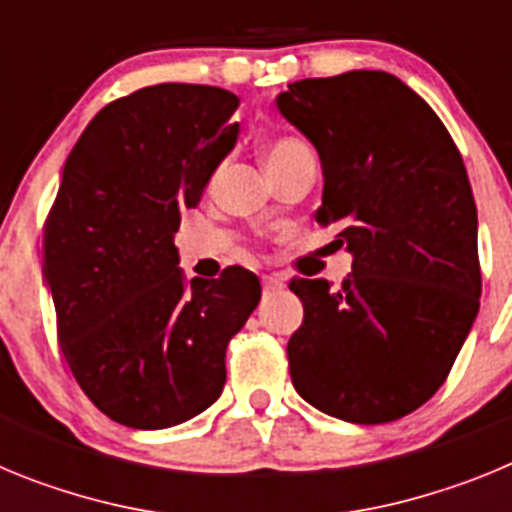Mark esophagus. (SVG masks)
Segmentation results:
<instances>
[{"label": "esophagus", "instance_id": "esophagus-1", "mask_svg": "<svg viewBox=\"0 0 512 512\" xmlns=\"http://www.w3.org/2000/svg\"><path fill=\"white\" fill-rule=\"evenodd\" d=\"M261 284H264V292H274V289L284 287V279L282 274H264V277H261Z\"/></svg>", "mask_w": 512, "mask_h": 512}]
</instances>
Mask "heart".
<instances>
[{"label": "heart", "instance_id": "1", "mask_svg": "<svg viewBox=\"0 0 512 512\" xmlns=\"http://www.w3.org/2000/svg\"><path fill=\"white\" fill-rule=\"evenodd\" d=\"M310 151V148L302 143V140L297 138H277V140H271L269 146H266L264 151V161H266V169L274 164H279V161H287V158L297 156V153H305Z\"/></svg>", "mask_w": 512, "mask_h": 512}]
</instances>
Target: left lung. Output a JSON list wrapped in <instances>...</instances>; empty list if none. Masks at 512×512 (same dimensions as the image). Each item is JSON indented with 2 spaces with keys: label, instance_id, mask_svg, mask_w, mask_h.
<instances>
[{
  "label": "left lung",
  "instance_id": "1",
  "mask_svg": "<svg viewBox=\"0 0 512 512\" xmlns=\"http://www.w3.org/2000/svg\"><path fill=\"white\" fill-rule=\"evenodd\" d=\"M277 107L320 156L318 223L338 225L354 256L341 287L289 282L305 307L292 384L325 415L390 423L436 395L477 318L467 169L428 102L384 71L295 81Z\"/></svg>",
  "mask_w": 512,
  "mask_h": 512
}]
</instances>
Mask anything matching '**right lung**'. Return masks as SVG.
<instances>
[{
    "label": "right lung",
    "instance_id": "right-lung-1",
    "mask_svg": "<svg viewBox=\"0 0 512 512\" xmlns=\"http://www.w3.org/2000/svg\"><path fill=\"white\" fill-rule=\"evenodd\" d=\"M238 97L156 84L94 115L45 220L43 277L84 395L115 423L158 431L200 415L225 384V348L261 300L253 271L179 269L174 233L238 140Z\"/></svg>",
    "mask_w": 512,
    "mask_h": 512
}]
</instances>
